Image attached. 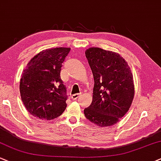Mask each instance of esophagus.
I'll return each mask as SVG.
<instances>
[{"label":"esophagus","mask_w":161,"mask_h":161,"mask_svg":"<svg viewBox=\"0 0 161 161\" xmlns=\"http://www.w3.org/2000/svg\"><path fill=\"white\" fill-rule=\"evenodd\" d=\"M80 94H75L71 96V98H72V100H77V99L80 98Z\"/></svg>","instance_id":"1"}]
</instances>
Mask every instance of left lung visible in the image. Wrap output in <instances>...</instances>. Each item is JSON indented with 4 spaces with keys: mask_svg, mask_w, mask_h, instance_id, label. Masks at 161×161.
Listing matches in <instances>:
<instances>
[{
    "mask_svg": "<svg viewBox=\"0 0 161 161\" xmlns=\"http://www.w3.org/2000/svg\"><path fill=\"white\" fill-rule=\"evenodd\" d=\"M86 57L94 77L92 102L84 110L96 126L114 125L127 114L134 100V83L130 68L119 53L89 47Z\"/></svg>",
    "mask_w": 161,
    "mask_h": 161,
    "instance_id": "left-lung-1",
    "label": "left lung"
}]
</instances>
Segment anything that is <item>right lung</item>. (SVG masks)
Masks as SVG:
<instances>
[{"label": "right lung", "instance_id": "add662e5", "mask_svg": "<svg viewBox=\"0 0 161 161\" xmlns=\"http://www.w3.org/2000/svg\"><path fill=\"white\" fill-rule=\"evenodd\" d=\"M70 50L64 47L45 49L35 55L24 69L20 93L25 108L32 116L52 120L66 108V90L60 71Z\"/></svg>", "mask_w": 161, "mask_h": 161}]
</instances>
